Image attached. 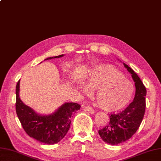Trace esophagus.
I'll return each instance as SVG.
<instances>
[{
  "label": "esophagus",
  "mask_w": 161,
  "mask_h": 161,
  "mask_svg": "<svg viewBox=\"0 0 161 161\" xmlns=\"http://www.w3.org/2000/svg\"><path fill=\"white\" fill-rule=\"evenodd\" d=\"M84 109L86 110L88 113H90V114H94L95 113V110H93L91 106H85Z\"/></svg>",
  "instance_id": "esophagus-1"
}]
</instances>
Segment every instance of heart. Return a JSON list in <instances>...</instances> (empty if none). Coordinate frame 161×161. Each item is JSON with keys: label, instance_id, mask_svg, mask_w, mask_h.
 <instances>
[{"label": "heart", "instance_id": "obj_1", "mask_svg": "<svg viewBox=\"0 0 161 161\" xmlns=\"http://www.w3.org/2000/svg\"><path fill=\"white\" fill-rule=\"evenodd\" d=\"M84 92L95 91L97 104L106 111L120 110L128 106L134 94V86L112 65L101 64L92 69L81 86Z\"/></svg>", "mask_w": 161, "mask_h": 161}]
</instances>
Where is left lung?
<instances>
[{
  "mask_svg": "<svg viewBox=\"0 0 161 161\" xmlns=\"http://www.w3.org/2000/svg\"><path fill=\"white\" fill-rule=\"evenodd\" d=\"M125 68L131 73L136 87L133 102L125 109L117 114H111L109 124L99 130V134L105 143L118 145L130 139L139 129L145 110L147 91L139 77L125 63Z\"/></svg>",
  "mask_w": 161,
  "mask_h": 161,
  "instance_id": "1",
  "label": "left lung"
}]
</instances>
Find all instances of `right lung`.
<instances>
[{"label":"right lung","instance_id":"1","mask_svg":"<svg viewBox=\"0 0 161 161\" xmlns=\"http://www.w3.org/2000/svg\"><path fill=\"white\" fill-rule=\"evenodd\" d=\"M60 55L46 58L44 60L63 57ZM20 80L16 87V110L22 128L30 137L41 143L53 145L58 143L68 132L70 119L76 111L80 109L77 103H64L51 114L42 115L22 102L20 96Z\"/></svg>","mask_w":161,"mask_h":161}]
</instances>
